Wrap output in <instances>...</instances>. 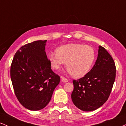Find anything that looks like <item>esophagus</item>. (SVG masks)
<instances>
[{
    "label": "esophagus",
    "mask_w": 126,
    "mask_h": 126,
    "mask_svg": "<svg viewBox=\"0 0 126 126\" xmlns=\"http://www.w3.org/2000/svg\"><path fill=\"white\" fill-rule=\"evenodd\" d=\"M61 81H63V83H67V82H68V79L63 77V76H61Z\"/></svg>",
    "instance_id": "esophagus-1"
}]
</instances>
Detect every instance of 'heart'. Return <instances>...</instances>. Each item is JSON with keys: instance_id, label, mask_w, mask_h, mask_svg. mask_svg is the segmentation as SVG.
I'll list each match as a JSON object with an SVG mask.
<instances>
[{"instance_id": "heart-1", "label": "heart", "mask_w": 126, "mask_h": 126, "mask_svg": "<svg viewBox=\"0 0 126 126\" xmlns=\"http://www.w3.org/2000/svg\"><path fill=\"white\" fill-rule=\"evenodd\" d=\"M96 53L92 46L70 44L57 48L56 53L49 56L52 68L59 70L65 63L66 69L73 77L79 78L89 72L95 61Z\"/></svg>"}]
</instances>
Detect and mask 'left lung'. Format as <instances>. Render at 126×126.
I'll return each instance as SVG.
<instances>
[{"mask_svg": "<svg viewBox=\"0 0 126 126\" xmlns=\"http://www.w3.org/2000/svg\"><path fill=\"white\" fill-rule=\"evenodd\" d=\"M116 68L112 56L102 46L91 70L82 78L73 80V104L84 111L101 107L108 100L115 79Z\"/></svg>", "mask_w": 126, "mask_h": 126, "instance_id": "obj_1", "label": "left lung"}]
</instances>
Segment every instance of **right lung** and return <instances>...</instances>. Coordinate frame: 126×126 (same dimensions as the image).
<instances>
[{
	"label": "right lung",
	"instance_id": "1",
	"mask_svg": "<svg viewBox=\"0 0 126 126\" xmlns=\"http://www.w3.org/2000/svg\"><path fill=\"white\" fill-rule=\"evenodd\" d=\"M47 40H37L22 46L15 54L11 67L14 92L28 110L38 111L50 102L60 77L51 69L45 52Z\"/></svg>",
	"mask_w": 126,
	"mask_h": 126
}]
</instances>
